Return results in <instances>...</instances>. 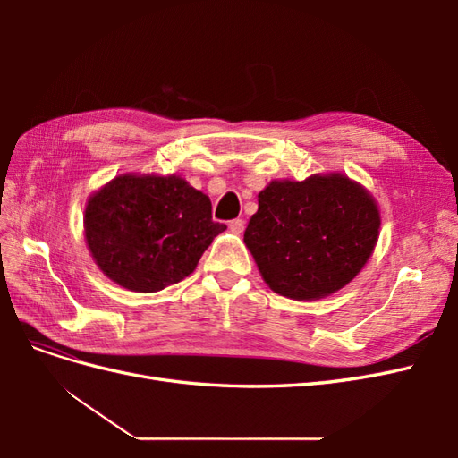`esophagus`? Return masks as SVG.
<instances>
[{
  "label": "esophagus",
  "mask_w": 458,
  "mask_h": 458,
  "mask_svg": "<svg viewBox=\"0 0 458 458\" xmlns=\"http://www.w3.org/2000/svg\"><path fill=\"white\" fill-rule=\"evenodd\" d=\"M229 229H231V233H234V234H241V233L244 231V221H242V219H233V221H229Z\"/></svg>",
  "instance_id": "esophagus-1"
}]
</instances>
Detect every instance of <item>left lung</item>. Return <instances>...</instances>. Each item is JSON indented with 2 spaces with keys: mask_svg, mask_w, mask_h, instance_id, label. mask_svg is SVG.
Masks as SVG:
<instances>
[{
  "mask_svg": "<svg viewBox=\"0 0 458 458\" xmlns=\"http://www.w3.org/2000/svg\"><path fill=\"white\" fill-rule=\"evenodd\" d=\"M380 234L370 192L340 172L273 179L258 195L244 244L273 293L298 301L338 293L365 267Z\"/></svg>",
  "mask_w": 458,
  "mask_h": 458,
  "instance_id": "1",
  "label": "left lung"
}]
</instances>
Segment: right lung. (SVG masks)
I'll return each instance as SVG.
<instances>
[{
  "instance_id": "1",
  "label": "right lung",
  "mask_w": 458,
  "mask_h": 458,
  "mask_svg": "<svg viewBox=\"0 0 458 458\" xmlns=\"http://www.w3.org/2000/svg\"><path fill=\"white\" fill-rule=\"evenodd\" d=\"M227 225L182 175L122 174L88 199L84 234L93 261L131 293H158L197 269Z\"/></svg>"
}]
</instances>
